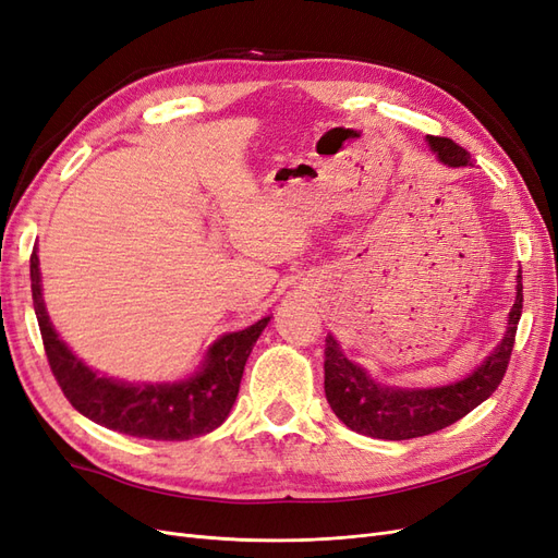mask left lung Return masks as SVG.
Masks as SVG:
<instances>
[{"label": "left lung", "instance_id": "1", "mask_svg": "<svg viewBox=\"0 0 558 558\" xmlns=\"http://www.w3.org/2000/svg\"><path fill=\"white\" fill-rule=\"evenodd\" d=\"M428 144L445 165H470V154L449 137L428 134ZM523 307L521 275L517 281V300L510 312V326L505 340L468 379L424 391H400L369 379L363 369L351 363L335 337H326V398L337 418L361 435L379 440H412L442 430L477 408L500 386L510 365L517 326Z\"/></svg>", "mask_w": 558, "mask_h": 558}]
</instances>
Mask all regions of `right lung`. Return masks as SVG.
Instances as JSON below:
<instances>
[{"instance_id": "obj_1", "label": "right lung", "mask_w": 558, "mask_h": 558, "mask_svg": "<svg viewBox=\"0 0 558 558\" xmlns=\"http://www.w3.org/2000/svg\"><path fill=\"white\" fill-rule=\"evenodd\" d=\"M29 279L46 359L64 398L95 424L146 440H191L221 426L238 400L248 353L269 320L267 316L246 330L223 335L209 349L205 367L189 381L118 384L97 377L60 342L44 307L37 251L29 256Z\"/></svg>"}]
</instances>
